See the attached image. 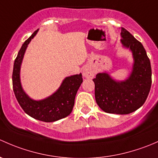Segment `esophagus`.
I'll use <instances>...</instances> for the list:
<instances>
[{
	"instance_id": "1",
	"label": "esophagus",
	"mask_w": 158,
	"mask_h": 158,
	"mask_svg": "<svg viewBox=\"0 0 158 158\" xmlns=\"http://www.w3.org/2000/svg\"><path fill=\"white\" fill-rule=\"evenodd\" d=\"M83 75L86 77V78H93L94 76V72L91 68L89 67H85L83 71Z\"/></svg>"
}]
</instances>
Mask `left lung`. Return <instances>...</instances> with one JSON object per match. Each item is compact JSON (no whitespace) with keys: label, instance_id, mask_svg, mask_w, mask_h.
I'll return each mask as SVG.
<instances>
[{"label":"left lung","instance_id":"1","mask_svg":"<svg viewBox=\"0 0 158 158\" xmlns=\"http://www.w3.org/2000/svg\"><path fill=\"white\" fill-rule=\"evenodd\" d=\"M121 36L122 44L131 50L134 58L129 77L115 81L106 73H99L93 81L100 108L106 113L123 115L135 112L145 102L152 86V67L142 44L123 27Z\"/></svg>","mask_w":158,"mask_h":158}]
</instances>
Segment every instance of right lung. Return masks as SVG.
Instances as JSON below:
<instances>
[{
	"mask_svg": "<svg viewBox=\"0 0 158 158\" xmlns=\"http://www.w3.org/2000/svg\"><path fill=\"white\" fill-rule=\"evenodd\" d=\"M38 30L23 44L14 61L13 70V89L17 101L23 111L35 119L45 123H52L68 116L74 105V99L80 86L82 84V74H75L66 77L61 87L52 95L45 100L35 101L25 94L20 84L19 70L27 47Z\"/></svg>",
	"mask_w": 158,
	"mask_h": 158,
	"instance_id": "obj_1",
	"label": "right lung"
}]
</instances>
